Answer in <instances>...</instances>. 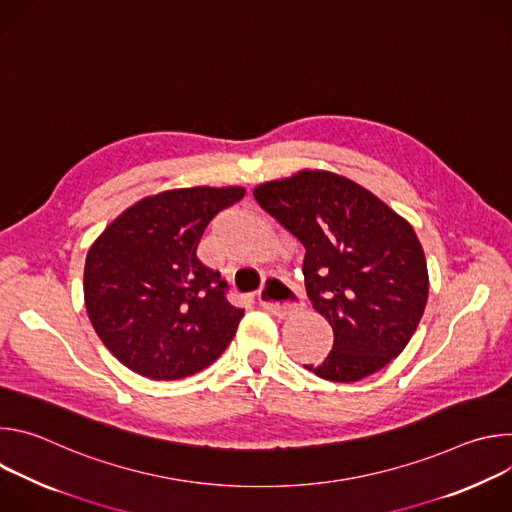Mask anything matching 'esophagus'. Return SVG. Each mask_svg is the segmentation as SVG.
<instances>
[{"mask_svg": "<svg viewBox=\"0 0 512 512\" xmlns=\"http://www.w3.org/2000/svg\"><path fill=\"white\" fill-rule=\"evenodd\" d=\"M257 300L261 304L263 310L275 314V316H287L298 308V296L296 291L291 289L289 285H285L281 279L277 277H269L263 287L259 289Z\"/></svg>", "mask_w": 512, "mask_h": 512, "instance_id": "esophagus-1", "label": "esophagus"}]
</instances>
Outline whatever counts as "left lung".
<instances>
[{
	"instance_id": "1",
	"label": "left lung",
	"mask_w": 512,
	"mask_h": 512,
	"mask_svg": "<svg viewBox=\"0 0 512 512\" xmlns=\"http://www.w3.org/2000/svg\"><path fill=\"white\" fill-rule=\"evenodd\" d=\"M255 200L306 249L310 302L334 330L320 379L354 383L399 356L423 316L429 277L413 227L360 184L326 170L263 182Z\"/></svg>"
}]
</instances>
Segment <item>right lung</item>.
Here are the masks:
<instances>
[{
	"label": "right lung",
	"mask_w": 512,
	"mask_h": 512,
	"mask_svg": "<svg viewBox=\"0 0 512 512\" xmlns=\"http://www.w3.org/2000/svg\"><path fill=\"white\" fill-rule=\"evenodd\" d=\"M245 188L196 186L145 196L91 245L85 306L109 352L133 373L176 381L231 344L245 310L227 302L221 273L196 249L204 229Z\"/></svg>",
	"instance_id": "obj_1"
}]
</instances>
